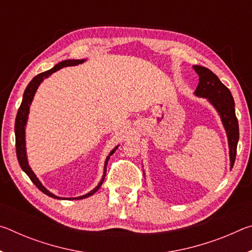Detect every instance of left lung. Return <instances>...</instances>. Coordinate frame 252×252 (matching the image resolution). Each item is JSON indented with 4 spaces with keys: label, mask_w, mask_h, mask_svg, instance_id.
<instances>
[{
    "label": "left lung",
    "mask_w": 252,
    "mask_h": 252,
    "mask_svg": "<svg viewBox=\"0 0 252 252\" xmlns=\"http://www.w3.org/2000/svg\"><path fill=\"white\" fill-rule=\"evenodd\" d=\"M192 67L199 75V84L194 94L199 97H204L210 102L222 121L230 149V169H232L239 140V125L232 94L212 71L201 65H193Z\"/></svg>",
    "instance_id": "1"
}]
</instances>
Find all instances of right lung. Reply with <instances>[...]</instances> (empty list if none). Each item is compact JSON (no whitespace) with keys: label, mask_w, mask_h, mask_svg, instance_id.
<instances>
[{"label":"right lung","mask_w":252,"mask_h":252,"mask_svg":"<svg viewBox=\"0 0 252 252\" xmlns=\"http://www.w3.org/2000/svg\"><path fill=\"white\" fill-rule=\"evenodd\" d=\"M84 61H85V59L84 60H65V61H62V62L58 63V64L54 65V67H52L51 70L45 71V72H43V73H40V74H37L36 76H34L31 82L28 84L27 89H25L22 103H21V105H20V109L18 111V114H16V119H15L14 131H15L16 157H18V160H19L21 169H22L23 171L28 174L29 178L31 179V181L37 188H39L42 192L45 193L46 195H49V197H51V198L59 199V200H81V199H85V198L90 197V195H92V194H94L96 191L100 189V187L102 186V183H103V181H104L105 173H106V164H108V161L110 159V157L113 155L114 151H116L118 147H119L118 146V147L114 148L113 150L109 153V156L106 157L105 162H104L103 176H102L101 181L97 183V186L94 188V189L91 190L90 192H88L87 194L80 195V197H75V198H61V197H58V195L53 194L52 192H50V191L46 189V188L43 185H42L41 181L35 176V173L32 171L31 167L29 165L28 156H27V147H25V126H27V122H28V118H29V113H30V106H31L33 97H34V95H35V92L37 90V88H39V85L42 82H43L44 79L49 78L51 74L54 73V72H57L58 70L62 69V67H65V66H73V65L81 64V63H83Z\"/></svg>","instance_id":"1"}]
</instances>
